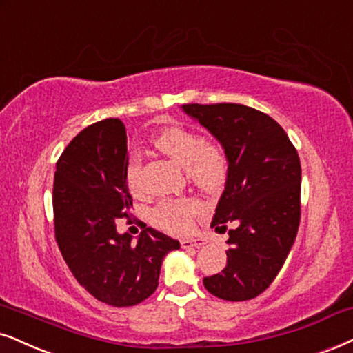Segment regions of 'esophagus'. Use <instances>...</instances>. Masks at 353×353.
<instances>
[{"instance_id":"34e87169","label":"esophagus","mask_w":353,"mask_h":353,"mask_svg":"<svg viewBox=\"0 0 353 353\" xmlns=\"http://www.w3.org/2000/svg\"><path fill=\"white\" fill-rule=\"evenodd\" d=\"M203 241L202 239H181V248H199L202 246Z\"/></svg>"}]
</instances>
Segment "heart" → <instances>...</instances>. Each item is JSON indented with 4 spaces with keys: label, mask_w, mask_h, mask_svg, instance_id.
Returning <instances> with one entry per match:
<instances>
[{
    "label": "heart",
    "mask_w": 353,
    "mask_h": 353,
    "mask_svg": "<svg viewBox=\"0 0 353 353\" xmlns=\"http://www.w3.org/2000/svg\"><path fill=\"white\" fill-rule=\"evenodd\" d=\"M153 145L172 161L185 168L187 177L207 194L220 192L230 177V158L216 141L203 140L202 135L182 125H174L153 138ZM141 161L132 156L125 169L127 185L133 194L140 192ZM200 203L192 197L163 200L151 210V221L159 228L185 233L199 215Z\"/></svg>",
    "instance_id": "b5f03b06"
}]
</instances>
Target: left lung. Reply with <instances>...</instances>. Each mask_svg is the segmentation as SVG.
Segmentation results:
<instances>
[{
    "mask_svg": "<svg viewBox=\"0 0 353 353\" xmlns=\"http://www.w3.org/2000/svg\"><path fill=\"white\" fill-rule=\"evenodd\" d=\"M218 138L230 158L226 182L212 226L228 231L226 267L205 276L212 295L246 301L261 295L282 269L301 216V164L282 127L243 104H184Z\"/></svg>",
    "mask_w": 353,
    "mask_h": 353,
    "instance_id": "8db88e82",
    "label": "left lung"
}]
</instances>
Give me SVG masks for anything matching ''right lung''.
<instances>
[{
	"instance_id": "1",
	"label": "right lung",
	"mask_w": 353,
	"mask_h": 353,
	"mask_svg": "<svg viewBox=\"0 0 353 353\" xmlns=\"http://www.w3.org/2000/svg\"><path fill=\"white\" fill-rule=\"evenodd\" d=\"M127 133L120 119H105L79 132L57 161L53 228L71 274L96 300L135 306L158 288L159 270L179 241L153 228L137 244L120 234L115 220L132 205L125 169Z\"/></svg>"
}]
</instances>
